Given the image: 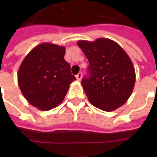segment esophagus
<instances>
[{
    "label": "esophagus",
    "instance_id": "1",
    "mask_svg": "<svg viewBox=\"0 0 157 157\" xmlns=\"http://www.w3.org/2000/svg\"><path fill=\"white\" fill-rule=\"evenodd\" d=\"M76 77L78 81H81V78H82V73H81V72H79V73L76 76Z\"/></svg>",
    "mask_w": 157,
    "mask_h": 157
}]
</instances>
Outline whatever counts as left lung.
Masks as SVG:
<instances>
[{"mask_svg": "<svg viewBox=\"0 0 157 157\" xmlns=\"http://www.w3.org/2000/svg\"><path fill=\"white\" fill-rule=\"evenodd\" d=\"M89 60L81 85L90 103L112 112L124 104L131 94L135 72L131 60L117 43L99 38L94 42L78 41Z\"/></svg>", "mask_w": 157, "mask_h": 157, "instance_id": "left-lung-1", "label": "left lung"}]
</instances>
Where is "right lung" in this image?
I'll use <instances>...</instances> for the list:
<instances>
[{"label":"right lung","instance_id":"add662e5","mask_svg":"<svg viewBox=\"0 0 157 157\" xmlns=\"http://www.w3.org/2000/svg\"><path fill=\"white\" fill-rule=\"evenodd\" d=\"M64 54L63 46L43 43L31 50L19 67V88L26 99L40 110L61 103L70 83L76 80Z\"/></svg>","mask_w":157,"mask_h":157}]
</instances>
